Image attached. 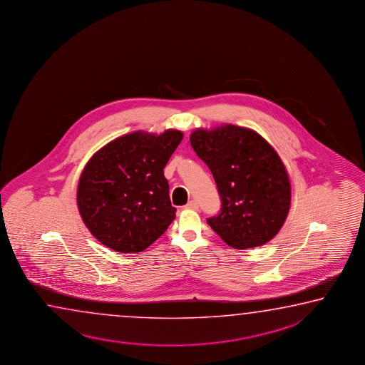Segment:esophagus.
Instances as JSON below:
<instances>
[{
	"label": "esophagus",
	"instance_id": "1",
	"mask_svg": "<svg viewBox=\"0 0 365 365\" xmlns=\"http://www.w3.org/2000/svg\"><path fill=\"white\" fill-rule=\"evenodd\" d=\"M186 210H197L199 208V204L195 200H190L189 203L185 205Z\"/></svg>",
	"mask_w": 365,
	"mask_h": 365
}]
</instances>
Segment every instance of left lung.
Returning a JSON list of instances; mask_svg holds the SVG:
<instances>
[{
	"mask_svg": "<svg viewBox=\"0 0 365 365\" xmlns=\"http://www.w3.org/2000/svg\"><path fill=\"white\" fill-rule=\"evenodd\" d=\"M190 143L208 166L221 210L207 218L230 247H260L277 235L290 210L289 175L276 150L253 130L222 125L195 130Z\"/></svg>",
	"mask_w": 365,
	"mask_h": 365,
	"instance_id": "obj_1",
	"label": "left lung"
}]
</instances>
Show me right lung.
<instances>
[{
  "mask_svg": "<svg viewBox=\"0 0 365 365\" xmlns=\"http://www.w3.org/2000/svg\"><path fill=\"white\" fill-rule=\"evenodd\" d=\"M182 140L179 130L161 135L120 136L89 160L78 185V208L99 242L118 253H139L175 220L163 175Z\"/></svg>",
  "mask_w": 365,
  "mask_h": 365,
  "instance_id": "obj_1",
  "label": "right lung"
}]
</instances>
